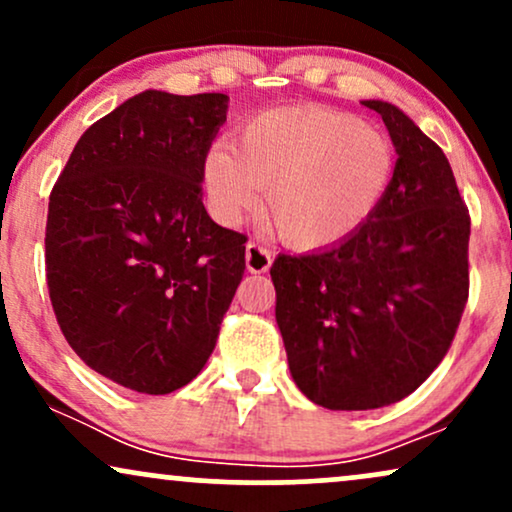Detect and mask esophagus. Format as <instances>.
<instances>
[{
  "instance_id": "esophagus-1",
  "label": "esophagus",
  "mask_w": 512,
  "mask_h": 512,
  "mask_svg": "<svg viewBox=\"0 0 512 512\" xmlns=\"http://www.w3.org/2000/svg\"><path fill=\"white\" fill-rule=\"evenodd\" d=\"M245 267L250 274H264L272 267V252L262 248L260 243H248L245 245Z\"/></svg>"
}]
</instances>
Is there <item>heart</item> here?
Listing matches in <instances>:
<instances>
[{
    "label": "heart",
    "mask_w": 512,
    "mask_h": 512,
    "mask_svg": "<svg viewBox=\"0 0 512 512\" xmlns=\"http://www.w3.org/2000/svg\"><path fill=\"white\" fill-rule=\"evenodd\" d=\"M395 146L378 127L325 108H284L243 127L238 149L216 142L202 182L211 209L233 223L264 197V223L284 245L317 250L349 238L380 207Z\"/></svg>",
    "instance_id": "obj_1"
}]
</instances>
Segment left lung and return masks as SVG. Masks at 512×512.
I'll return each mask as SVG.
<instances>
[{
	"label": "left lung",
	"mask_w": 512,
	"mask_h": 512,
	"mask_svg": "<svg viewBox=\"0 0 512 512\" xmlns=\"http://www.w3.org/2000/svg\"><path fill=\"white\" fill-rule=\"evenodd\" d=\"M361 103L395 146L390 190L349 238L269 269L293 383L334 411L411 395L448 354L469 293V214L443 149L397 105Z\"/></svg>",
	"instance_id": "8db88e82"
}]
</instances>
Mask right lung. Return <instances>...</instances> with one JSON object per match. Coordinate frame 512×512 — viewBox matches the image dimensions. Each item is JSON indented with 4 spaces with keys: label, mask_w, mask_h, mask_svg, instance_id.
<instances>
[{
    "label": "right lung",
    "mask_w": 512,
    "mask_h": 512,
    "mask_svg": "<svg viewBox=\"0 0 512 512\" xmlns=\"http://www.w3.org/2000/svg\"><path fill=\"white\" fill-rule=\"evenodd\" d=\"M226 93H137L93 122L50 195L45 267L60 330L103 378L168 395L197 378L245 272L202 168Z\"/></svg>",
    "instance_id": "obj_1"
}]
</instances>
